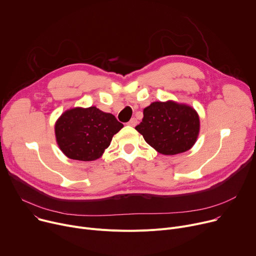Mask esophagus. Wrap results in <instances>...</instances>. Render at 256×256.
<instances>
[{
    "instance_id": "obj_1",
    "label": "esophagus",
    "mask_w": 256,
    "mask_h": 256,
    "mask_svg": "<svg viewBox=\"0 0 256 256\" xmlns=\"http://www.w3.org/2000/svg\"><path fill=\"white\" fill-rule=\"evenodd\" d=\"M137 124H138V120H137V119H136V118H132L128 122V124L130 126H134Z\"/></svg>"
}]
</instances>
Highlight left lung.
I'll list each match as a JSON object with an SVG mask.
<instances>
[{
  "label": "left lung",
  "instance_id": "8db88e82",
  "mask_svg": "<svg viewBox=\"0 0 256 256\" xmlns=\"http://www.w3.org/2000/svg\"><path fill=\"white\" fill-rule=\"evenodd\" d=\"M143 115L136 130L162 154H178L194 145L200 117L192 107L173 100L153 102L144 109Z\"/></svg>",
  "mask_w": 256,
  "mask_h": 256
}]
</instances>
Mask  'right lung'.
Here are the masks:
<instances>
[{"instance_id": "right-lung-1", "label": "right lung", "mask_w": 256, "mask_h": 256, "mask_svg": "<svg viewBox=\"0 0 256 256\" xmlns=\"http://www.w3.org/2000/svg\"><path fill=\"white\" fill-rule=\"evenodd\" d=\"M122 128L113 114L94 106L66 110L58 119L54 130L58 145L66 156L90 162L102 156L113 136Z\"/></svg>"}]
</instances>
